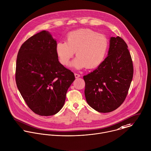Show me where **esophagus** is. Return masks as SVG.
I'll use <instances>...</instances> for the list:
<instances>
[{
	"label": "esophagus",
	"mask_w": 151,
	"mask_h": 151,
	"mask_svg": "<svg viewBox=\"0 0 151 151\" xmlns=\"http://www.w3.org/2000/svg\"><path fill=\"white\" fill-rule=\"evenodd\" d=\"M74 76H75V77H76V78H78V77H80V75L79 74H77V73H75V74H74Z\"/></svg>",
	"instance_id": "34e87169"
}]
</instances>
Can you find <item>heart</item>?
Returning <instances> with one entry per match:
<instances>
[{"label": "heart", "instance_id": "obj_1", "mask_svg": "<svg viewBox=\"0 0 151 151\" xmlns=\"http://www.w3.org/2000/svg\"><path fill=\"white\" fill-rule=\"evenodd\" d=\"M108 47L106 37L88 29H81L70 32L66 41L58 42L55 51L59 61L67 65L74 52L77 57L71 66L77 69L93 68L103 61Z\"/></svg>", "mask_w": 151, "mask_h": 151}]
</instances>
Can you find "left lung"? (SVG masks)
I'll list each match as a JSON object with an SVG mask.
<instances>
[{
	"instance_id": "left-lung-1",
	"label": "left lung",
	"mask_w": 151,
	"mask_h": 151,
	"mask_svg": "<svg viewBox=\"0 0 151 151\" xmlns=\"http://www.w3.org/2000/svg\"><path fill=\"white\" fill-rule=\"evenodd\" d=\"M108 56L97 69L84 76V94L88 105L106 113L118 108L125 100L134 74L132 58L120 37L110 39Z\"/></svg>"
}]
</instances>
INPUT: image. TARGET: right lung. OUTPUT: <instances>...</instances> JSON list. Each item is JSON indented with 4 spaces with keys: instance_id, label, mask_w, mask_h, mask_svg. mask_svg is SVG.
I'll list each match as a JSON object with an SVG mask.
<instances>
[{
    "instance_id": "add662e5",
    "label": "right lung",
    "mask_w": 151,
    "mask_h": 151,
    "mask_svg": "<svg viewBox=\"0 0 151 151\" xmlns=\"http://www.w3.org/2000/svg\"><path fill=\"white\" fill-rule=\"evenodd\" d=\"M57 42L45 30L28 39L17 56L16 83L23 99L35 114L50 116L63 106L74 73L58 61Z\"/></svg>"
}]
</instances>
